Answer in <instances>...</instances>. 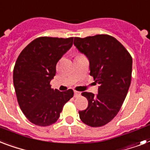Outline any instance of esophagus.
Instances as JSON below:
<instances>
[{
    "mask_svg": "<svg viewBox=\"0 0 150 150\" xmlns=\"http://www.w3.org/2000/svg\"><path fill=\"white\" fill-rule=\"evenodd\" d=\"M81 96V92L77 91H74V96L75 97H78V96Z\"/></svg>",
    "mask_w": 150,
    "mask_h": 150,
    "instance_id": "1",
    "label": "esophagus"
}]
</instances>
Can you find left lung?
I'll return each mask as SVG.
<instances>
[{"instance_id": "8db88e82", "label": "left lung", "mask_w": 150, "mask_h": 150, "mask_svg": "<svg viewBox=\"0 0 150 150\" xmlns=\"http://www.w3.org/2000/svg\"><path fill=\"white\" fill-rule=\"evenodd\" d=\"M74 45L89 61L90 75L99 84L98 94L83 92L88 108L79 111L80 118L91 127H101L118 113L129 89L132 58L118 40L106 34L75 38Z\"/></svg>"}]
</instances>
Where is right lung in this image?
I'll return each mask as SVG.
<instances>
[{
    "label": "right lung",
    "instance_id": "right-lung-1",
    "mask_svg": "<svg viewBox=\"0 0 150 150\" xmlns=\"http://www.w3.org/2000/svg\"><path fill=\"white\" fill-rule=\"evenodd\" d=\"M74 38L41 37L22 51L13 70V83L18 105L30 121L49 126L60 117L63 105L74 96L69 89L59 91L50 82L56 73V64L72 47Z\"/></svg>",
    "mask_w": 150,
    "mask_h": 150
}]
</instances>
